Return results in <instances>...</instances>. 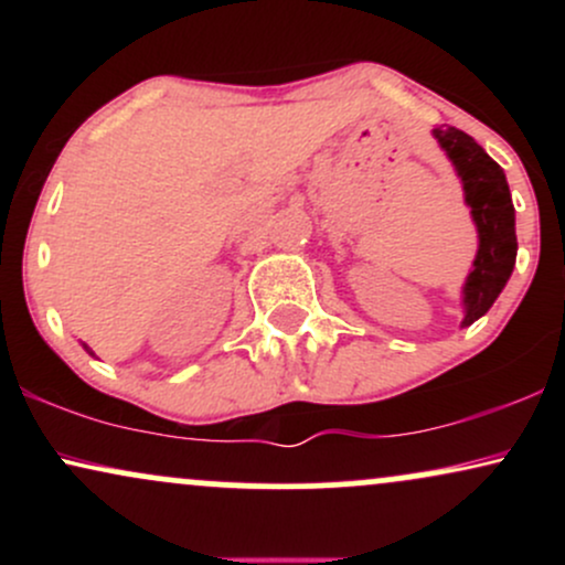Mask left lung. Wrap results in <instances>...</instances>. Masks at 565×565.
Wrapping results in <instances>:
<instances>
[{"label":"left lung","instance_id":"left-lung-1","mask_svg":"<svg viewBox=\"0 0 565 565\" xmlns=\"http://www.w3.org/2000/svg\"><path fill=\"white\" fill-rule=\"evenodd\" d=\"M433 138L462 180L465 204L470 206V217L478 231L476 260L462 287V327H470L489 313L515 268V206L502 167L468 132L457 127H436Z\"/></svg>","mask_w":565,"mask_h":565}]
</instances>
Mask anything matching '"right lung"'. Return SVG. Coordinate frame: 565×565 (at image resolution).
<instances>
[{
    "instance_id": "add662e5",
    "label": "right lung",
    "mask_w": 565,
    "mask_h": 565,
    "mask_svg": "<svg viewBox=\"0 0 565 565\" xmlns=\"http://www.w3.org/2000/svg\"><path fill=\"white\" fill-rule=\"evenodd\" d=\"M82 348H84V350H87V353H89V355H95V353H93V350H89L87 345H84V342H82Z\"/></svg>"
}]
</instances>
